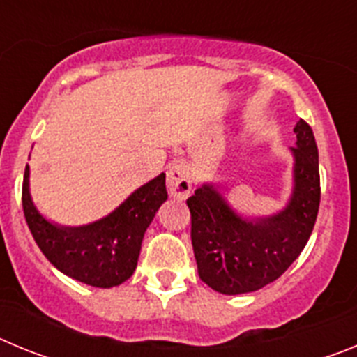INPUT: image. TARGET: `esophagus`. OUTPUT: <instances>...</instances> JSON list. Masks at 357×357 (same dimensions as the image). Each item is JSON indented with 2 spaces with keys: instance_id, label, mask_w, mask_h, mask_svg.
Wrapping results in <instances>:
<instances>
[{
  "instance_id": "34e87169",
  "label": "esophagus",
  "mask_w": 357,
  "mask_h": 357,
  "mask_svg": "<svg viewBox=\"0 0 357 357\" xmlns=\"http://www.w3.org/2000/svg\"><path fill=\"white\" fill-rule=\"evenodd\" d=\"M168 191L172 197L185 198L191 193L193 188V178H191V169L185 164H173L168 169Z\"/></svg>"
}]
</instances>
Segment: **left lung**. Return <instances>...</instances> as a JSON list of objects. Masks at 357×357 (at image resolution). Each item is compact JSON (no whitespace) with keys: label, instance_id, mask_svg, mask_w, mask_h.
<instances>
[{"label":"left lung","instance_id":"1","mask_svg":"<svg viewBox=\"0 0 357 357\" xmlns=\"http://www.w3.org/2000/svg\"><path fill=\"white\" fill-rule=\"evenodd\" d=\"M295 189L288 207L257 222L241 220L213 185L188 198L198 275L223 295L255 291L279 279L304 250L320 207L318 148L311 127L298 119Z\"/></svg>","mask_w":357,"mask_h":357}]
</instances>
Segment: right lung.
Masks as SVG:
<instances>
[{
  "label": "right lung",
  "mask_w": 357,
  "mask_h": 357,
  "mask_svg": "<svg viewBox=\"0 0 357 357\" xmlns=\"http://www.w3.org/2000/svg\"><path fill=\"white\" fill-rule=\"evenodd\" d=\"M28 175L23 178V211L28 229L46 259L62 273L94 288H112L130 279L137 266L144 232L162 202L166 175L144 184L112 214L85 227H56L31 204Z\"/></svg>",
  "instance_id": "right-lung-1"
}]
</instances>
